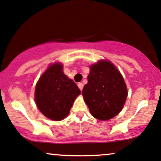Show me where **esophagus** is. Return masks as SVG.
<instances>
[{
	"mask_svg": "<svg viewBox=\"0 0 161 161\" xmlns=\"http://www.w3.org/2000/svg\"><path fill=\"white\" fill-rule=\"evenodd\" d=\"M77 86H78L79 89H80V91H82L83 87H84V84H83L82 83H78V84H77Z\"/></svg>",
	"mask_w": 161,
	"mask_h": 161,
	"instance_id": "esophagus-1",
	"label": "esophagus"
}]
</instances>
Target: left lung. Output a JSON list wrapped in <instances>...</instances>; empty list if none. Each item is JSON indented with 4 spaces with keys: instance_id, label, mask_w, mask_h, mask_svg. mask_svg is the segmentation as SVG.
I'll list each match as a JSON object with an SVG mask.
<instances>
[{
    "instance_id": "1",
    "label": "left lung",
    "mask_w": 161,
    "mask_h": 161,
    "mask_svg": "<svg viewBox=\"0 0 161 161\" xmlns=\"http://www.w3.org/2000/svg\"><path fill=\"white\" fill-rule=\"evenodd\" d=\"M87 79L82 94L91 114L103 121L118 115L126 101L128 90L116 66L109 61H99L91 65Z\"/></svg>"
}]
</instances>
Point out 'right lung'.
Instances as JSON below:
<instances>
[{
	"label": "right lung",
	"mask_w": 161,
	"mask_h": 161,
	"mask_svg": "<svg viewBox=\"0 0 161 161\" xmlns=\"http://www.w3.org/2000/svg\"><path fill=\"white\" fill-rule=\"evenodd\" d=\"M80 93L76 84L63 72V65L57 63L39 78L35 90L36 104L47 118L60 121L68 116Z\"/></svg>",
	"instance_id": "1"
}]
</instances>
